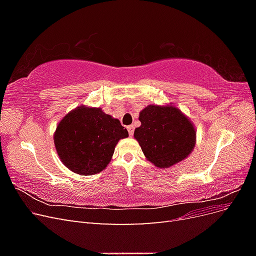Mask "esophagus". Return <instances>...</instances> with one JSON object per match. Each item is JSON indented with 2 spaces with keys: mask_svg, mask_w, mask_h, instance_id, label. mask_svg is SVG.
Wrapping results in <instances>:
<instances>
[{
  "mask_svg": "<svg viewBox=\"0 0 256 256\" xmlns=\"http://www.w3.org/2000/svg\"><path fill=\"white\" fill-rule=\"evenodd\" d=\"M127 130H128V132H129V136H134V126H128V127H127Z\"/></svg>",
  "mask_w": 256,
  "mask_h": 256,
  "instance_id": "esophagus-1",
  "label": "esophagus"
}]
</instances>
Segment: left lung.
I'll return each instance as SVG.
<instances>
[{
  "instance_id": "1",
  "label": "left lung",
  "mask_w": 256,
  "mask_h": 256,
  "mask_svg": "<svg viewBox=\"0 0 256 256\" xmlns=\"http://www.w3.org/2000/svg\"><path fill=\"white\" fill-rule=\"evenodd\" d=\"M138 120L141 126L136 128L134 138L145 158L156 168H171L194 148V125L177 106L150 104L140 112Z\"/></svg>"
}]
</instances>
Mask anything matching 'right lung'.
I'll use <instances>...</instances> for the list:
<instances>
[{"label":"right lung","instance_id":"right-lung-1","mask_svg":"<svg viewBox=\"0 0 256 256\" xmlns=\"http://www.w3.org/2000/svg\"><path fill=\"white\" fill-rule=\"evenodd\" d=\"M128 138L118 118L102 108L79 106L60 120L53 134L58 158L79 175L100 173L110 164L116 144Z\"/></svg>","mask_w":256,"mask_h":256}]
</instances>
